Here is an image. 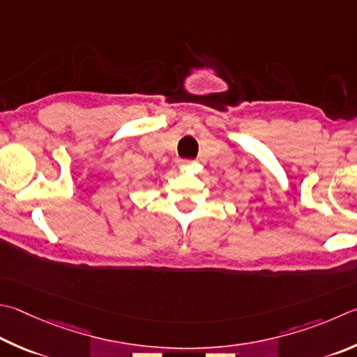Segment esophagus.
<instances>
[{
    "label": "esophagus",
    "mask_w": 357,
    "mask_h": 357,
    "mask_svg": "<svg viewBox=\"0 0 357 357\" xmlns=\"http://www.w3.org/2000/svg\"><path fill=\"white\" fill-rule=\"evenodd\" d=\"M181 164H183V167H193V165H197V162L185 159V160H181Z\"/></svg>",
    "instance_id": "1"
}]
</instances>
